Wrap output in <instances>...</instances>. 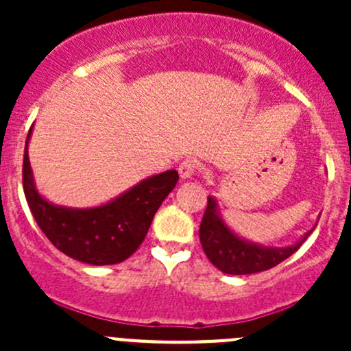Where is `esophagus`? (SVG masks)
<instances>
[{
  "instance_id": "34e87169",
  "label": "esophagus",
  "mask_w": 351,
  "mask_h": 351,
  "mask_svg": "<svg viewBox=\"0 0 351 351\" xmlns=\"http://www.w3.org/2000/svg\"><path fill=\"white\" fill-rule=\"evenodd\" d=\"M198 171H200V162L197 159H185L178 166V173L182 178H192Z\"/></svg>"
}]
</instances>
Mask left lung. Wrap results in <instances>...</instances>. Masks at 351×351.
<instances>
[{
	"label": "left lung",
	"instance_id": "8db88e82",
	"mask_svg": "<svg viewBox=\"0 0 351 351\" xmlns=\"http://www.w3.org/2000/svg\"><path fill=\"white\" fill-rule=\"evenodd\" d=\"M217 202L212 197L207 198V208L200 222L202 247L214 267L229 275H250L256 271L270 270L278 263L287 260L290 254L295 253L300 244L307 239L309 232L295 243L287 247H265L258 244L247 243L238 238L217 215Z\"/></svg>",
	"mask_w": 351,
	"mask_h": 351
}]
</instances>
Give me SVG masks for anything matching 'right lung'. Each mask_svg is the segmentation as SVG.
I'll use <instances>...</instances> for the list:
<instances>
[{
  "label": "right lung",
  "instance_id": "add662e5",
  "mask_svg": "<svg viewBox=\"0 0 351 351\" xmlns=\"http://www.w3.org/2000/svg\"><path fill=\"white\" fill-rule=\"evenodd\" d=\"M176 182L178 173L168 169L144 180L101 207H58L44 200L35 190L25 146L23 192L32 215L49 241L67 256L83 263L115 265L127 260L144 241L156 210L175 189Z\"/></svg>",
  "mask_w": 351,
  "mask_h": 351
}]
</instances>
